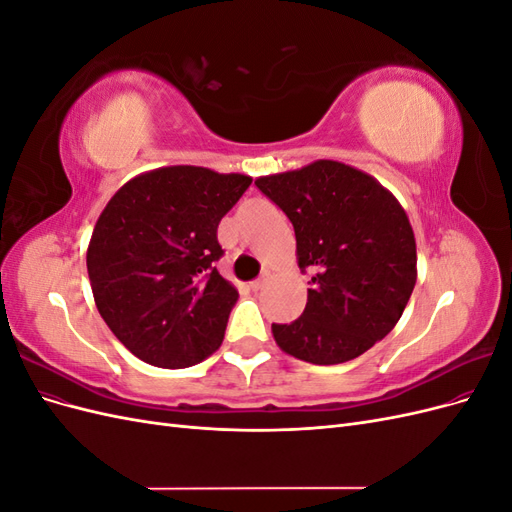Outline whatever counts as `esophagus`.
Returning <instances> with one entry per match:
<instances>
[{
    "instance_id": "1",
    "label": "esophagus",
    "mask_w": 512,
    "mask_h": 512,
    "mask_svg": "<svg viewBox=\"0 0 512 512\" xmlns=\"http://www.w3.org/2000/svg\"><path fill=\"white\" fill-rule=\"evenodd\" d=\"M265 284H267V277H258V280L250 282V288H252V290H260Z\"/></svg>"
}]
</instances>
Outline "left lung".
<instances>
[{
    "mask_svg": "<svg viewBox=\"0 0 512 512\" xmlns=\"http://www.w3.org/2000/svg\"><path fill=\"white\" fill-rule=\"evenodd\" d=\"M294 226L312 271L301 318L273 324L277 346L314 365L346 363L389 335L416 284V241L399 200L363 170L316 160L256 179Z\"/></svg>",
    "mask_w": 512,
    "mask_h": 512,
    "instance_id": "left-lung-1",
    "label": "left lung"
}]
</instances>
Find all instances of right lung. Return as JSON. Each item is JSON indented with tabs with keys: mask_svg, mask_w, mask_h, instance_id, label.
<instances>
[{
	"mask_svg": "<svg viewBox=\"0 0 512 512\" xmlns=\"http://www.w3.org/2000/svg\"><path fill=\"white\" fill-rule=\"evenodd\" d=\"M252 177L162 166L123 183L100 213L87 273L100 316L138 359L183 369L220 348L239 292L213 262L218 226Z\"/></svg>",
	"mask_w": 512,
	"mask_h": 512,
	"instance_id": "obj_1",
	"label": "right lung"
}]
</instances>
